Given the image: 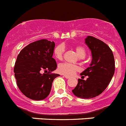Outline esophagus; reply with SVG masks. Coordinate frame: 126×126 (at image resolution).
<instances>
[{"label":"esophagus","instance_id":"1","mask_svg":"<svg viewBox=\"0 0 126 126\" xmlns=\"http://www.w3.org/2000/svg\"><path fill=\"white\" fill-rule=\"evenodd\" d=\"M64 77L65 78H66V79H69V78H70V77H69V76H67V75H64Z\"/></svg>","mask_w":126,"mask_h":126}]
</instances>
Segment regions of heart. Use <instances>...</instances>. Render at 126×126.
I'll list each match as a JSON object with an SVG mask.
<instances>
[{
	"instance_id": "heart-1",
	"label": "heart",
	"mask_w": 126,
	"mask_h": 126,
	"mask_svg": "<svg viewBox=\"0 0 126 126\" xmlns=\"http://www.w3.org/2000/svg\"><path fill=\"white\" fill-rule=\"evenodd\" d=\"M75 49L78 56L80 58H84L85 57L87 51L84 47L79 46L75 47ZM64 52H65V47L63 45L60 44L56 47L54 51V54L57 59L62 60L64 56ZM79 70H80V68L79 67V66L75 64L67 63V62L61 64L58 67L59 72L61 74L67 75V76H72L77 72L79 71Z\"/></svg>"
}]
</instances>
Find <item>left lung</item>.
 <instances>
[{
	"label": "left lung",
	"mask_w": 126,
	"mask_h": 126,
	"mask_svg": "<svg viewBox=\"0 0 126 126\" xmlns=\"http://www.w3.org/2000/svg\"><path fill=\"white\" fill-rule=\"evenodd\" d=\"M85 40L92 60L90 66L80 74L82 79L78 80L72 93L79 98L90 99L100 95L108 87L114 74L115 62L112 51L104 42L91 36ZM85 76L88 77L86 80H83Z\"/></svg>",
	"instance_id": "obj_1"
}]
</instances>
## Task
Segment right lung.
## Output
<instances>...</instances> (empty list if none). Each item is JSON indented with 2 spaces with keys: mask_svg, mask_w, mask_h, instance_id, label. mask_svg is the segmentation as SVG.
<instances>
[{
  "mask_svg": "<svg viewBox=\"0 0 126 126\" xmlns=\"http://www.w3.org/2000/svg\"><path fill=\"white\" fill-rule=\"evenodd\" d=\"M54 47V41L41 39L28 44L18 55L14 67L16 84L23 94L32 100L45 99L53 80L60 76L51 74L57 68L52 57Z\"/></svg>",
  "mask_w": 126,
  "mask_h": 126,
  "instance_id": "add662e5",
  "label": "right lung"
}]
</instances>
